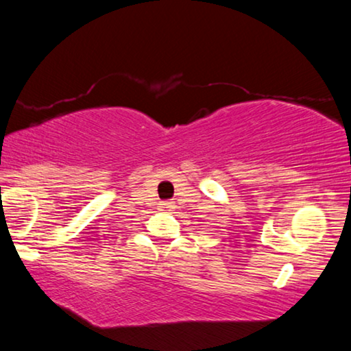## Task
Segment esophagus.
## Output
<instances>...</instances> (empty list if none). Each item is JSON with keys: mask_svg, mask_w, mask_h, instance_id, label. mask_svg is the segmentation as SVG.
<instances>
[{"mask_svg": "<svg viewBox=\"0 0 351 351\" xmlns=\"http://www.w3.org/2000/svg\"><path fill=\"white\" fill-rule=\"evenodd\" d=\"M161 206H162V208L171 210V209H174V201H165V203H162Z\"/></svg>", "mask_w": 351, "mask_h": 351, "instance_id": "esophagus-1", "label": "esophagus"}]
</instances>
